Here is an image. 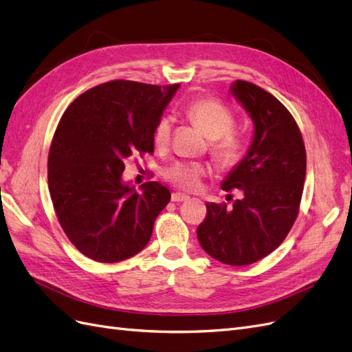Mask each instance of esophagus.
<instances>
[{"instance_id":"34e87169","label":"esophagus","mask_w":352,"mask_h":352,"mask_svg":"<svg viewBox=\"0 0 352 352\" xmlns=\"http://www.w3.org/2000/svg\"><path fill=\"white\" fill-rule=\"evenodd\" d=\"M190 197L187 196V195H183V192H173L171 195V200L173 201H186V200H188Z\"/></svg>"}]
</instances>
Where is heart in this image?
<instances>
[{
	"instance_id": "heart-1",
	"label": "heart",
	"mask_w": 352,
	"mask_h": 352,
	"mask_svg": "<svg viewBox=\"0 0 352 352\" xmlns=\"http://www.w3.org/2000/svg\"><path fill=\"white\" fill-rule=\"evenodd\" d=\"M187 117L210 139L209 152L221 168L231 169L243 161L244 140L234 131L235 116L222 102L212 98H201L186 107ZM173 120L161 117L153 129V143L165 147L171 138ZM208 168L199 162H174L164 169V178L178 188L195 190Z\"/></svg>"
}]
</instances>
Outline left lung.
I'll return each mask as SVG.
<instances>
[{"mask_svg":"<svg viewBox=\"0 0 352 352\" xmlns=\"http://www.w3.org/2000/svg\"><path fill=\"white\" fill-rule=\"evenodd\" d=\"M231 94L254 122L250 149L222 183V190L238 188L243 197L232 206L206 203L197 238L218 262L245 266L278 248L296 222L305 147L296 120L274 95L243 80L232 83Z\"/></svg>","mask_w":352,"mask_h":352,"instance_id":"1","label":"left lung"}]
</instances>
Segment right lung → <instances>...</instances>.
<instances>
[{
    "label": "right lung",
    "mask_w": 352,
    "mask_h": 352,
    "mask_svg": "<svg viewBox=\"0 0 352 352\" xmlns=\"http://www.w3.org/2000/svg\"><path fill=\"white\" fill-rule=\"evenodd\" d=\"M179 85L112 80L86 90L65 109L48 155L56 218L78 252L117 263L149 243L169 190L149 181L138 192L122 181L124 161L153 152V129Z\"/></svg>",
    "instance_id": "add662e5"
}]
</instances>
